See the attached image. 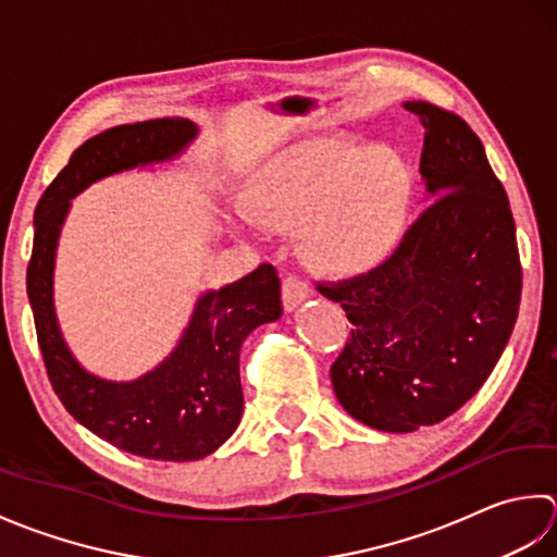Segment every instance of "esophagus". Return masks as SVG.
<instances>
[{
	"instance_id": "1",
	"label": "esophagus",
	"mask_w": 557,
	"mask_h": 557,
	"mask_svg": "<svg viewBox=\"0 0 557 557\" xmlns=\"http://www.w3.org/2000/svg\"><path fill=\"white\" fill-rule=\"evenodd\" d=\"M283 308L288 312H293L298 305H302L305 300L312 295V286L300 276H286L283 278Z\"/></svg>"
}]
</instances>
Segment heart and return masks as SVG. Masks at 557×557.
Returning <instances> with one entry per match:
<instances>
[{
    "mask_svg": "<svg viewBox=\"0 0 557 557\" xmlns=\"http://www.w3.org/2000/svg\"><path fill=\"white\" fill-rule=\"evenodd\" d=\"M413 175L389 146L322 139L269 170L255 209L269 223L298 228L312 262L354 269L382 257L399 235Z\"/></svg>",
    "mask_w": 557,
    "mask_h": 557,
    "instance_id": "b5f03b06",
    "label": "heart"
}]
</instances>
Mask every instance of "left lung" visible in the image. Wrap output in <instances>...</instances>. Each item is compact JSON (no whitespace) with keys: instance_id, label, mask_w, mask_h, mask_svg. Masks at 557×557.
<instances>
[{"instance_id":"left-lung-1","label":"left lung","mask_w":557,"mask_h":557,"mask_svg":"<svg viewBox=\"0 0 557 557\" xmlns=\"http://www.w3.org/2000/svg\"><path fill=\"white\" fill-rule=\"evenodd\" d=\"M428 207L366 274L317 283L354 324L332 366L336 399L384 433L435 425L483 387L512 334L521 264L505 187L475 132L425 100Z\"/></svg>"}]
</instances>
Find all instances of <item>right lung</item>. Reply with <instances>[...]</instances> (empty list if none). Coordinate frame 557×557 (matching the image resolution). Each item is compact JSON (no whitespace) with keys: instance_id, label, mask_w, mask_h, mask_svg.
Masks as SVG:
<instances>
[{"instance_id":"obj_1","label":"right lung","mask_w":557,"mask_h":557,"mask_svg":"<svg viewBox=\"0 0 557 557\" xmlns=\"http://www.w3.org/2000/svg\"><path fill=\"white\" fill-rule=\"evenodd\" d=\"M197 132V124L185 117H163L94 136L42 191L33 219L26 288L54 394L94 435L158 461L203 459L235 433L243 416V342L283 312L276 269L259 264L240 281L203 293L173 354L132 382L96 377L72 356L57 324L52 274L57 243L76 195L122 170L173 161Z\"/></svg>"}]
</instances>
